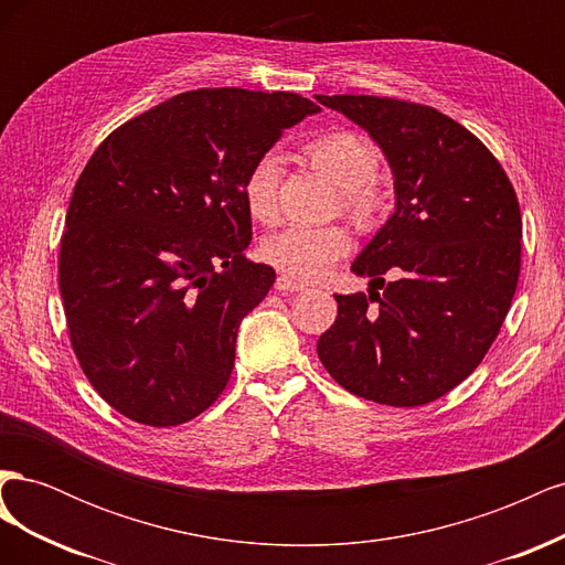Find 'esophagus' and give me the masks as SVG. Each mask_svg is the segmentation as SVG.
Instances as JSON below:
<instances>
[{
  "label": "esophagus",
  "instance_id": "esophagus-1",
  "mask_svg": "<svg viewBox=\"0 0 565 565\" xmlns=\"http://www.w3.org/2000/svg\"><path fill=\"white\" fill-rule=\"evenodd\" d=\"M303 287H306L303 282H297L295 278L285 276V273L276 278V289H278V292H301Z\"/></svg>",
  "mask_w": 565,
  "mask_h": 565
}]
</instances>
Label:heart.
I'll return each mask as SVG.
<instances>
[{"mask_svg": "<svg viewBox=\"0 0 565 565\" xmlns=\"http://www.w3.org/2000/svg\"><path fill=\"white\" fill-rule=\"evenodd\" d=\"M309 162L339 185L341 202L361 218H372L382 210L384 198L372 177L377 174L380 152L365 136L349 129L324 131L303 146ZM280 160L276 152L252 164L245 177V204L252 218L262 224H276ZM351 249V235L344 226H287L266 237L262 245L264 259L292 278H318Z\"/></svg>", "mask_w": 565, "mask_h": 565, "instance_id": "obj_1", "label": "heart"}]
</instances>
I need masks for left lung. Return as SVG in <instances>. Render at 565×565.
Here are the masks:
<instances>
[{
  "label": "left lung",
  "instance_id": "obj_1",
  "mask_svg": "<svg viewBox=\"0 0 565 565\" xmlns=\"http://www.w3.org/2000/svg\"><path fill=\"white\" fill-rule=\"evenodd\" d=\"M316 98L380 143L396 183V212L351 266L372 287L384 286V271L394 280L384 294L334 295L320 363L365 401H438L481 365L514 299L523 235L514 185L481 139L431 106Z\"/></svg>",
  "mask_w": 565,
  "mask_h": 565
}]
</instances>
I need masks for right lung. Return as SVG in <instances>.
I'll list each match as a JSON object with an SVG mask.
<instances>
[{
	"instance_id": "obj_1",
	"label": "right lung",
	"mask_w": 565,
	"mask_h": 565,
	"mask_svg": "<svg viewBox=\"0 0 565 565\" xmlns=\"http://www.w3.org/2000/svg\"><path fill=\"white\" fill-rule=\"evenodd\" d=\"M318 110L292 92H183L94 150L65 214L58 287L77 363L119 415L164 429L226 388L241 320L276 282L245 256V177Z\"/></svg>"
}]
</instances>
